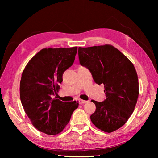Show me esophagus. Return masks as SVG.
Wrapping results in <instances>:
<instances>
[{
	"instance_id": "esophagus-1",
	"label": "esophagus",
	"mask_w": 158,
	"mask_h": 158,
	"mask_svg": "<svg viewBox=\"0 0 158 158\" xmlns=\"http://www.w3.org/2000/svg\"><path fill=\"white\" fill-rule=\"evenodd\" d=\"M88 101H85V100H82V99H80V104H83V103H87Z\"/></svg>"
}]
</instances>
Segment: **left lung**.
I'll use <instances>...</instances> for the list:
<instances>
[{
	"label": "left lung",
	"mask_w": 158,
	"mask_h": 158,
	"mask_svg": "<svg viewBox=\"0 0 158 158\" xmlns=\"http://www.w3.org/2000/svg\"><path fill=\"white\" fill-rule=\"evenodd\" d=\"M80 64L86 67L94 82L103 84L106 99L92 100L95 111L90 116L100 130L111 132L123 126L134 111L139 94L135 66L127 57L110 45L78 47Z\"/></svg>",
	"instance_id": "8db88e82"
}]
</instances>
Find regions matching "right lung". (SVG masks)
Returning a JSON list of instances; mask_svg holds the SVG:
<instances>
[{
    "label": "right lung",
    "instance_id": "right-lung-1",
    "mask_svg": "<svg viewBox=\"0 0 158 158\" xmlns=\"http://www.w3.org/2000/svg\"><path fill=\"white\" fill-rule=\"evenodd\" d=\"M77 47L43 49L23 70L20 85L23 109L38 131L56 135L68 125L78 102H61L56 97L64 71L73 65Z\"/></svg>",
    "mask_w": 158,
    "mask_h": 158
}]
</instances>
